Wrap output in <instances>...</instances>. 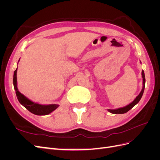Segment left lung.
Returning a JSON list of instances; mask_svg holds the SVG:
<instances>
[{
	"label": "left lung",
	"instance_id": "1",
	"mask_svg": "<svg viewBox=\"0 0 160 160\" xmlns=\"http://www.w3.org/2000/svg\"><path fill=\"white\" fill-rule=\"evenodd\" d=\"M140 62H141V61H140ZM142 79H143L142 89L141 92L139 93V94L136 97V98H135V99L132 101V102L123 108H119L114 109H108V111H109V112H110L111 113H113V114H123L125 113H127L128 111H129L131 109H132L135 105L139 103V101H140V99H141L143 95L144 89H145V84H146V78H145V74H144L143 70L142 71Z\"/></svg>",
	"mask_w": 160,
	"mask_h": 160
}]
</instances>
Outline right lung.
<instances>
[{
  "label": "right lung",
  "mask_w": 160,
  "mask_h": 160,
  "mask_svg": "<svg viewBox=\"0 0 160 160\" xmlns=\"http://www.w3.org/2000/svg\"><path fill=\"white\" fill-rule=\"evenodd\" d=\"M20 60V59H19ZM18 60V61H19ZM18 64V63H17ZM17 68L14 72L13 75V85L14 90L16 91L17 98L22 105H23L27 109L32 113L37 115H46L51 113L53 111H55L58 107V104H49V105H41L38 103L33 102L31 100L28 99L27 97L22 95L18 91L17 88Z\"/></svg>",
  "instance_id": "1"
}]
</instances>
